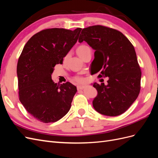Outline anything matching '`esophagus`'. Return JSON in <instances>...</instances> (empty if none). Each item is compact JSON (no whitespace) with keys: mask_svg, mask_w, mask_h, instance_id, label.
Wrapping results in <instances>:
<instances>
[{"mask_svg":"<svg viewBox=\"0 0 158 158\" xmlns=\"http://www.w3.org/2000/svg\"><path fill=\"white\" fill-rule=\"evenodd\" d=\"M85 85H78L77 86V89H82L84 88H85Z\"/></svg>","mask_w":158,"mask_h":158,"instance_id":"34e87169","label":"esophagus"}]
</instances>
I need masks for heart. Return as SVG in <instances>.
<instances>
[{
  "mask_svg": "<svg viewBox=\"0 0 158 158\" xmlns=\"http://www.w3.org/2000/svg\"><path fill=\"white\" fill-rule=\"evenodd\" d=\"M89 48L88 47V46H85V45H80L79 46L77 49H76V52H77V54L79 55V56H80L81 58L83 56V55H84V53L85 52H86L87 50H88ZM68 57V55H66L65 57H64V59L66 60V59H67ZM74 80L76 81V82H83L84 80L83 78L80 77V76H76V77L74 78Z\"/></svg>",
  "mask_w": 158,
  "mask_h": 158,
  "instance_id": "b5f03b06",
  "label": "heart"
}]
</instances>
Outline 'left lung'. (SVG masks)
I'll return each instance as SVG.
<instances>
[{"label": "left lung", "instance_id": "obj_1", "mask_svg": "<svg viewBox=\"0 0 158 158\" xmlns=\"http://www.w3.org/2000/svg\"><path fill=\"white\" fill-rule=\"evenodd\" d=\"M84 41L95 50L91 73L108 77L107 85L93 84L98 91L94 108L106 116L120 115L140 91L142 73L135 47L121 31L99 25L84 28L78 41Z\"/></svg>", "mask_w": 158, "mask_h": 158}]
</instances>
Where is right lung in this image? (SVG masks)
<instances>
[{
	"label": "right lung",
	"instance_id": "obj_1",
	"mask_svg": "<svg viewBox=\"0 0 158 158\" xmlns=\"http://www.w3.org/2000/svg\"><path fill=\"white\" fill-rule=\"evenodd\" d=\"M81 28L44 30L26 43L17 64L19 99L37 120L53 123L69 112L76 87L67 82L55 83V66L62 64L78 39Z\"/></svg>",
	"mask_w": 158,
	"mask_h": 158
}]
</instances>
